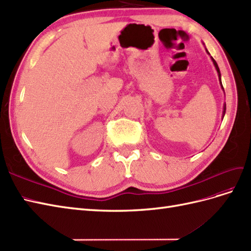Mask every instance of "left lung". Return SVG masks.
<instances>
[{"mask_svg": "<svg viewBox=\"0 0 251 251\" xmlns=\"http://www.w3.org/2000/svg\"><path fill=\"white\" fill-rule=\"evenodd\" d=\"M208 52V50H207ZM211 59H212V61H213V63H214V66H215V69H216V71H217V74H218V78H220V82H221V86H222V89L224 90V87H223V85H222V80H221V72H220V68H218V66H217V63H216V61L212 58L211 57ZM225 113H226V105H224V111H223V118H224V115H225Z\"/></svg>", "mask_w": 251, "mask_h": 251, "instance_id": "8db88e82", "label": "left lung"}]
</instances>
